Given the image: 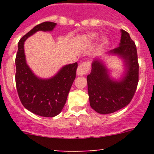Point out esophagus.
I'll return each mask as SVG.
<instances>
[{
  "label": "esophagus",
  "mask_w": 154,
  "mask_h": 154,
  "mask_svg": "<svg viewBox=\"0 0 154 154\" xmlns=\"http://www.w3.org/2000/svg\"><path fill=\"white\" fill-rule=\"evenodd\" d=\"M90 65L88 62H83L77 68V74L78 76H83L89 71Z\"/></svg>",
  "instance_id": "obj_1"
}]
</instances>
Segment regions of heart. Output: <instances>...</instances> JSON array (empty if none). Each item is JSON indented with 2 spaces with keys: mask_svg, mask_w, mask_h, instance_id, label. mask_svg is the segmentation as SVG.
<instances>
[{
  "mask_svg": "<svg viewBox=\"0 0 154 154\" xmlns=\"http://www.w3.org/2000/svg\"><path fill=\"white\" fill-rule=\"evenodd\" d=\"M97 34L95 33H90L88 34V35H87L86 37H85V39L87 40V41L88 42H93L94 41V40L97 39ZM109 43L108 42V39H107L106 38H104L103 40H102V42H101V45H100V47H104V46H106L107 44Z\"/></svg>",
  "mask_w": 154,
  "mask_h": 154,
  "instance_id": "b5f03b06",
  "label": "heart"
}]
</instances>
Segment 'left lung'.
I'll return each instance as SVG.
<instances>
[{
    "label": "left lung",
    "mask_w": 154,
    "mask_h": 154,
    "mask_svg": "<svg viewBox=\"0 0 154 154\" xmlns=\"http://www.w3.org/2000/svg\"><path fill=\"white\" fill-rule=\"evenodd\" d=\"M121 32L119 46L107 54L118 55L122 59L125 67L122 78L119 80L111 78L99 57L93 60L91 73L87 76L90 106L100 114L113 113L128 105L137 88L139 66L136 46L128 32L124 29H121Z\"/></svg>",
    "instance_id": "left-lung-1"
}]
</instances>
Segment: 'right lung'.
<instances>
[{
	"label": "right lung",
	"instance_id": "right-lung-1",
	"mask_svg": "<svg viewBox=\"0 0 154 154\" xmlns=\"http://www.w3.org/2000/svg\"><path fill=\"white\" fill-rule=\"evenodd\" d=\"M56 25L46 21L34 27L18 42L15 58V84L20 100L29 111L43 117H54L61 112L76 77L77 63L63 66L51 78H39L27 66L24 44L37 31H52Z\"/></svg>",
	"mask_w": 154,
	"mask_h": 154
}]
</instances>
